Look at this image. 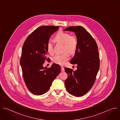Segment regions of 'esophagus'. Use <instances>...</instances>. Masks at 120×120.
I'll list each match as a JSON object with an SVG mask.
<instances>
[{
  "label": "esophagus",
  "mask_w": 120,
  "mask_h": 120,
  "mask_svg": "<svg viewBox=\"0 0 120 120\" xmlns=\"http://www.w3.org/2000/svg\"><path fill=\"white\" fill-rule=\"evenodd\" d=\"M61 71H64V67L63 66H61Z\"/></svg>",
  "instance_id": "34e87169"
}]
</instances>
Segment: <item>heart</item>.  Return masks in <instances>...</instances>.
Returning a JSON list of instances; mask_svg holds the SVG:
<instances>
[{
    "label": "heart",
    "instance_id": "b5f03b06",
    "mask_svg": "<svg viewBox=\"0 0 120 120\" xmlns=\"http://www.w3.org/2000/svg\"><path fill=\"white\" fill-rule=\"evenodd\" d=\"M54 41L57 43L64 45L63 50L66 52H64L60 55H56L53 57L52 61L56 64L63 65L69 59V56L68 52L70 55H73L75 53L78 44L77 39L75 36H71L68 33L60 31L56 35L54 38ZM47 50L50 55L53 54V47L50 41L47 43Z\"/></svg>",
    "mask_w": 120,
    "mask_h": 120
}]
</instances>
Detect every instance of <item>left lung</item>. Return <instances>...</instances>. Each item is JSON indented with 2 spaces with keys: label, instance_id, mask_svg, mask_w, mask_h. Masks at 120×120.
Returning <instances> with one entry per match:
<instances>
[{
  "label": "left lung",
  "instance_id": "left-lung-1",
  "mask_svg": "<svg viewBox=\"0 0 120 120\" xmlns=\"http://www.w3.org/2000/svg\"><path fill=\"white\" fill-rule=\"evenodd\" d=\"M74 32L78 41L74 56L70 61L77 69L65 68L68 77L65 81L67 91L75 97L86 94L94 85L99 69L98 48L95 40L81 26H70L64 30Z\"/></svg>",
  "mask_w": 120,
  "mask_h": 120
}]
</instances>
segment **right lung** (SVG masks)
Here are the masks:
<instances>
[{"instance_id":"add662e5","label":"right lung","mask_w":120,"mask_h":120,"mask_svg":"<svg viewBox=\"0 0 120 120\" xmlns=\"http://www.w3.org/2000/svg\"><path fill=\"white\" fill-rule=\"evenodd\" d=\"M59 26H43L32 32L25 41L20 61L22 76L28 90L33 94L41 95L49 89L53 81L60 73L59 65L44 67L47 57V44L51 35Z\"/></svg>"}]
</instances>
